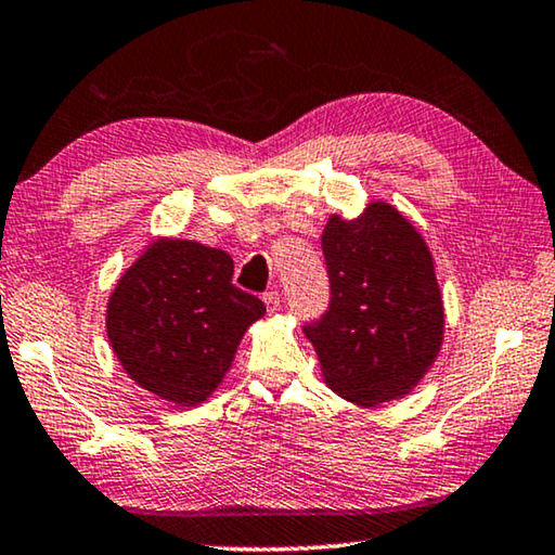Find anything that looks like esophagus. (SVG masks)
I'll use <instances>...</instances> for the list:
<instances>
[{
  "instance_id": "34e87169",
  "label": "esophagus",
  "mask_w": 555,
  "mask_h": 555,
  "mask_svg": "<svg viewBox=\"0 0 555 555\" xmlns=\"http://www.w3.org/2000/svg\"><path fill=\"white\" fill-rule=\"evenodd\" d=\"M263 304H267V311L269 313H276L279 311V294L276 292H267L263 294Z\"/></svg>"
}]
</instances>
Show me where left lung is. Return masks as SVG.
Returning <instances> with one entry per match:
<instances>
[{"mask_svg": "<svg viewBox=\"0 0 555 555\" xmlns=\"http://www.w3.org/2000/svg\"><path fill=\"white\" fill-rule=\"evenodd\" d=\"M321 246L331 304L304 333L323 380L360 408L404 398L433 367L444 338L433 251L383 199L356 219L331 215Z\"/></svg>", "mask_w": 555, "mask_h": 555, "instance_id": "left-lung-1", "label": "left lung"}]
</instances>
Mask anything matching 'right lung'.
<instances>
[{"label":"right lung","mask_w":555,"mask_h":555,"mask_svg":"<svg viewBox=\"0 0 555 555\" xmlns=\"http://www.w3.org/2000/svg\"><path fill=\"white\" fill-rule=\"evenodd\" d=\"M227 251L157 236L118 279L105 333L130 380L175 408L212 395L246 328L267 309L232 284Z\"/></svg>","instance_id":"1"}]
</instances>
